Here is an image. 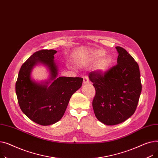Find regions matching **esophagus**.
Returning a JSON list of instances; mask_svg holds the SVG:
<instances>
[{
  "instance_id": "obj_1",
  "label": "esophagus",
  "mask_w": 158,
  "mask_h": 158,
  "mask_svg": "<svg viewBox=\"0 0 158 158\" xmlns=\"http://www.w3.org/2000/svg\"><path fill=\"white\" fill-rule=\"evenodd\" d=\"M89 81L88 77L87 76H84L83 77V83L88 84V83H89Z\"/></svg>"
}]
</instances>
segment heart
<instances>
[{"instance_id": "heart-1", "label": "heart", "mask_w": 158, "mask_h": 158, "mask_svg": "<svg viewBox=\"0 0 158 158\" xmlns=\"http://www.w3.org/2000/svg\"><path fill=\"white\" fill-rule=\"evenodd\" d=\"M104 54H105V52L102 51V50H97V51L93 52L92 58L93 60L97 61L100 60ZM111 63V58L110 56H104L102 57L101 60L98 61L97 64V69L99 71L104 72L108 69Z\"/></svg>"}]
</instances>
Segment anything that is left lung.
<instances>
[{
    "instance_id": "1",
    "label": "left lung",
    "mask_w": 158,
    "mask_h": 158,
    "mask_svg": "<svg viewBox=\"0 0 158 158\" xmlns=\"http://www.w3.org/2000/svg\"><path fill=\"white\" fill-rule=\"evenodd\" d=\"M117 64L105 72L95 70L89 79L95 88L92 106L97 118L108 126L134 114L142 92L139 66L126 49L116 47Z\"/></svg>"
}]
</instances>
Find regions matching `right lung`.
Listing matches in <instances>:
<instances>
[{
	"mask_svg": "<svg viewBox=\"0 0 158 158\" xmlns=\"http://www.w3.org/2000/svg\"><path fill=\"white\" fill-rule=\"evenodd\" d=\"M55 50L42 49L31 55L20 69L15 90L22 112L36 123L48 126L59 121L66 111L72 95L81 88V77H60L54 63ZM38 62L47 65L53 82L48 87L30 79L31 69Z\"/></svg>",
	"mask_w": 158,
	"mask_h": 158,
	"instance_id": "obj_1",
	"label": "right lung"
}]
</instances>
